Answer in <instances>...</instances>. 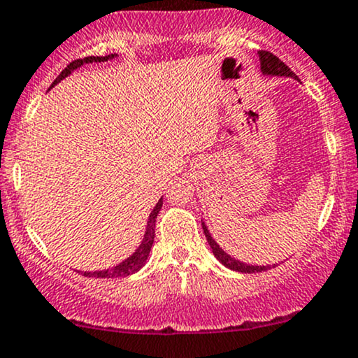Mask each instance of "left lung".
Returning <instances> with one entry per match:
<instances>
[{
	"label": "left lung",
	"mask_w": 358,
	"mask_h": 358,
	"mask_svg": "<svg viewBox=\"0 0 358 358\" xmlns=\"http://www.w3.org/2000/svg\"><path fill=\"white\" fill-rule=\"evenodd\" d=\"M259 59H260V72H262V76H268V78H291L294 79V81H299L298 76L289 69L282 60L277 59L274 54H271V52H266V50L259 52ZM201 224H203L204 236H206L208 243H210L213 255H215L224 267L230 268V271L243 272V274H255V272L268 271V268L277 266V264H274V266H255V264H247V262H242V260L235 259V257L227 254V252L216 243V240L211 236V233L208 230L204 220H201Z\"/></svg>",
	"instance_id": "1"
}]
</instances>
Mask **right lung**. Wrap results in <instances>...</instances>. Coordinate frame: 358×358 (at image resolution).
I'll use <instances>...</instances> for the list:
<instances>
[{
	"instance_id": "right-lung-1",
	"label": "right lung",
	"mask_w": 358,
	"mask_h": 358,
	"mask_svg": "<svg viewBox=\"0 0 358 358\" xmlns=\"http://www.w3.org/2000/svg\"><path fill=\"white\" fill-rule=\"evenodd\" d=\"M116 57H118V54H110V55H104V57L91 55V57H84V59L74 60V62H71L69 66L66 67V69L60 72V74L57 76V79L52 83L50 87H54L55 84H59L60 81H62V79H66L67 76H71L72 72H74L76 69H79V67L84 66V64L108 62V60H113ZM162 203H164V201H162V198H160L159 203L155 204L154 210H152L150 215H148L145 233H143L142 242H140L138 247L135 248L134 254H131L130 257H127L125 260H122V262L116 264V266L110 267V268H103V271H94V272L84 271V272H81V274H84L86 277H98V279H115V277H127V275L135 274V272H138L140 268L145 266L148 255H150L152 245H154V236H155V220H157V215H159L160 208H162Z\"/></svg>"
}]
</instances>
